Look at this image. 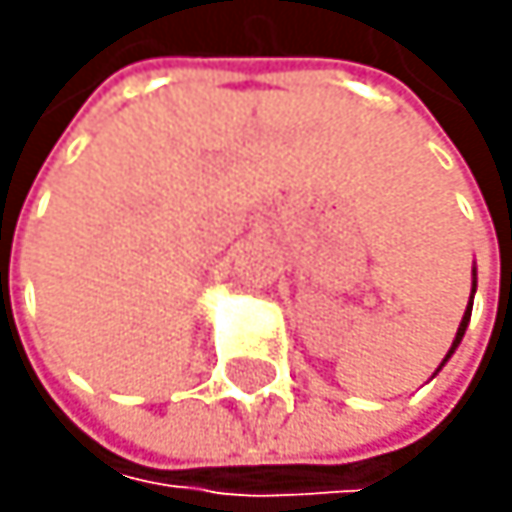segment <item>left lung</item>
Instances as JSON below:
<instances>
[{
	"mask_svg": "<svg viewBox=\"0 0 512 512\" xmlns=\"http://www.w3.org/2000/svg\"><path fill=\"white\" fill-rule=\"evenodd\" d=\"M473 294H476V267H473V288H470V304H467V310H464V319H461V325H458V334H455V341H451V350L445 353V359L439 362V368L436 371H442V365L451 359V353H455L458 347H461V341H464V331H467V325H470V313H473ZM433 371V375H436Z\"/></svg>",
	"mask_w": 512,
	"mask_h": 512,
	"instance_id": "1",
	"label": "left lung"
}]
</instances>
